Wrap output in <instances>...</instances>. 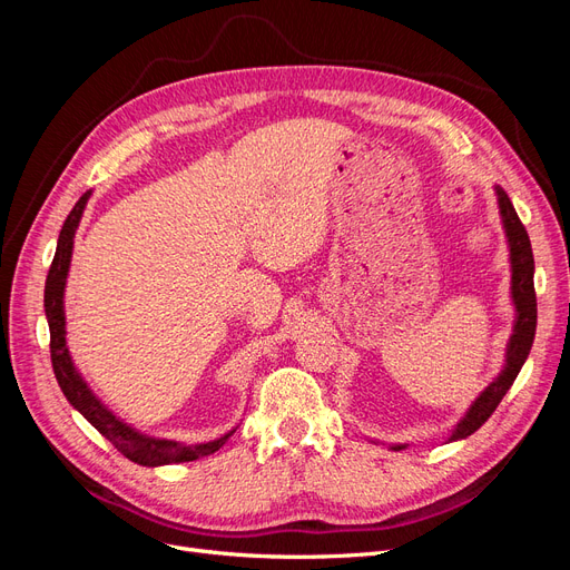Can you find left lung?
<instances>
[{
    "mask_svg": "<svg viewBox=\"0 0 570 570\" xmlns=\"http://www.w3.org/2000/svg\"><path fill=\"white\" fill-rule=\"evenodd\" d=\"M497 193V204H499V216H502V226L507 233V243H509V262H511V302L515 308V321H513V333L507 344V361L504 368L499 373L494 381L480 392L478 400L469 406V411L463 413V419L454 425L450 433V442L463 440L473 435L475 430L485 423L499 402L504 400V394L513 385L515 375L521 373L525 358L530 354L532 340H534V327H538V297H534V258H532V247H530V237L523 228V223L515 214L513 204L509 195L502 187L494 185ZM406 444H392L394 452L404 450Z\"/></svg>",
    "mask_w": 570,
    "mask_h": 570,
    "instance_id": "8db88e82",
    "label": "left lung"
}]
</instances>
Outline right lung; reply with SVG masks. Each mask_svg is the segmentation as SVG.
I'll use <instances>...</instances> for the list:
<instances>
[{"instance_id":"right-lung-1","label":"right lung","mask_w":570,"mask_h":570,"mask_svg":"<svg viewBox=\"0 0 570 570\" xmlns=\"http://www.w3.org/2000/svg\"><path fill=\"white\" fill-rule=\"evenodd\" d=\"M90 195H92V189H88V193H85L76 202L73 212L68 214L63 228L59 233L55 262H51V266H49L47 283H45V314H47V323H49V352H51V366H55L57 383H59L66 400L71 402V406L78 409L82 416L88 419L120 454L135 463L154 469V465L183 463V461H195L202 456H209L228 442V438L235 433V428L230 430V433L220 435L218 440L202 442V444H183L176 440H161V438L145 435V433H140V430L128 425L124 419H118L111 409L101 404V400L90 390V385L82 381V375L71 358V352H68V347H66L63 292H66L68 268H71L73 237L80 226V218H82L85 206H88Z\"/></svg>"}]
</instances>
